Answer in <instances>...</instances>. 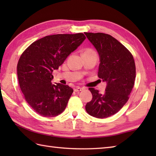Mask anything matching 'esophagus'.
Wrapping results in <instances>:
<instances>
[{
    "mask_svg": "<svg viewBox=\"0 0 156 156\" xmlns=\"http://www.w3.org/2000/svg\"><path fill=\"white\" fill-rule=\"evenodd\" d=\"M84 90V88H81V87H76V88H75V89H74V91H75V92H80V91H81V90Z\"/></svg>",
    "mask_w": 156,
    "mask_h": 156,
    "instance_id": "34e87169",
    "label": "esophagus"
}]
</instances>
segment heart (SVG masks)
<instances>
[{"label":"heart","instance_id":"1","mask_svg":"<svg viewBox=\"0 0 156 156\" xmlns=\"http://www.w3.org/2000/svg\"><path fill=\"white\" fill-rule=\"evenodd\" d=\"M87 51H91V50H87Z\"/></svg>","mask_w":156,"mask_h":156}]
</instances>
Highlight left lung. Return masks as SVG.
<instances>
[{
    "mask_svg": "<svg viewBox=\"0 0 156 156\" xmlns=\"http://www.w3.org/2000/svg\"><path fill=\"white\" fill-rule=\"evenodd\" d=\"M99 55L98 76L107 83L104 94L89 88L92 98L86 111L94 117L107 118L121 110L129 99L135 80L133 55L111 35L102 33H84Z\"/></svg>",
    "mask_w": 156,
    "mask_h": 156,
    "instance_id": "8db88e82",
    "label": "left lung"
}]
</instances>
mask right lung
Instances as JSON below:
<instances>
[{
	"label": "right lung",
	"instance_id": "right-lung-1",
	"mask_svg": "<svg viewBox=\"0 0 156 156\" xmlns=\"http://www.w3.org/2000/svg\"><path fill=\"white\" fill-rule=\"evenodd\" d=\"M85 39L81 33L48 35L33 43L21 55L17 64L20 88L39 115L53 117L65 110L74 90L68 85L53 84L52 72Z\"/></svg>",
	"mask_w": 156,
	"mask_h": 156
}]
</instances>
